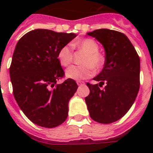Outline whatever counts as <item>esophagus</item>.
Returning <instances> with one entry per match:
<instances>
[{"instance_id":"esophagus-1","label":"esophagus","mask_w":153,"mask_h":153,"mask_svg":"<svg viewBox=\"0 0 153 153\" xmlns=\"http://www.w3.org/2000/svg\"><path fill=\"white\" fill-rule=\"evenodd\" d=\"M76 83H77L78 86H82V85L85 84V83L83 81H76Z\"/></svg>"}]
</instances>
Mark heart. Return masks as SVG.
Wrapping results in <instances>:
<instances>
[{
  "label": "heart",
  "mask_w": 153,
  "mask_h": 153,
  "mask_svg": "<svg viewBox=\"0 0 153 153\" xmlns=\"http://www.w3.org/2000/svg\"><path fill=\"white\" fill-rule=\"evenodd\" d=\"M74 48L86 53L82 60L83 65L72 66L66 70V76L74 80H81L90 77L94 74V69H100L104 63V57L99 52V45L93 39L86 38L75 42ZM57 59L63 67H67L73 61V51L69 46H63L59 50Z\"/></svg>",
  "instance_id": "heart-1"
}]
</instances>
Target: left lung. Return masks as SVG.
<instances>
[{"instance_id": "left-lung-1", "label": "left lung", "mask_w": 153, "mask_h": 153, "mask_svg": "<svg viewBox=\"0 0 153 153\" xmlns=\"http://www.w3.org/2000/svg\"><path fill=\"white\" fill-rule=\"evenodd\" d=\"M87 34L103 46L106 58L102 70L93 79L99 84L86 85L90 94L85 98L90 116L96 122H116L129 111L140 90V60L124 33L99 29ZM105 83L103 89L100 87Z\"/></svg>"}]
</instances>
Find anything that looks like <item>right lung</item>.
<instances>
[{"label": "right lung", "mask_w": 153, "mask_h": 153, "mask_svg": "<svg viewBox=\"0 0 153 153\" xmlns=\"http://www.w3.org/2000/svg\"><path fill=\"white\" fill-rule=\"evenodd\" d=\"M76 36L36 29L16 45L10 67L13 97L25 116L40 126L53 128L67 118L69 100L78 86L70 78L56 83L64 76L57 53Z\"/></svg>", "instance_id": "add662e5"}]
</instances>
